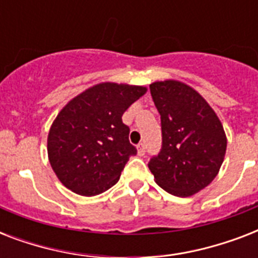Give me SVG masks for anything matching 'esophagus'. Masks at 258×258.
Listing matches in <instances>:
<instances>
[{"instance_id":"obj_1","label":"esophagus","mask_w":258,"mask_h":258,"mask_svg":"<svg viewBox=\"0 0 258 258\" xmlns=\"http://www.w3.org/2000/svg\"><path fill=\"white\" fill-rule=\"evenodd\" d=\"M137 150H138V154H139V155H145V151H146L145 143H139V145L137 146Z\"/></svg>"}]
</instances>
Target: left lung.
Returning a JSON list of instances; mask_svg holds the SVG:
<instances>
[{
  "instance_id": "obj_1",
  "label": "left lung",
  "mask_w": 258,
  "mask_h": 258,
  "mask_svg": "<svg viewBox=\"0 0 258 258\" xmlns=\"http://www.w3.org/2000/svg\"><path fill=\"white\" fill-rule=\"evenodd\" d=\"M161 113L162 150L149 163L154 179L176 197H190L220 171L228 139L214 109L200 92L179 80L150 84Z\"/></svg>"
}]
</instances>
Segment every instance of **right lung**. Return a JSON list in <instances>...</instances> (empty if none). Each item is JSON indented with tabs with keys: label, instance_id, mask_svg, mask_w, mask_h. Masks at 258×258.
Instances as JSON below:
<instances>
[{
	"label": "right lung",
	"instance_id": "right-lung-1",
	"mask_svg": "<svg viewBox=\"0 0 258 258\" xmlns=\"http://www.w3.org/2000/svg\"><path fill=\"white\" fill-rule=\"evenodd\" d=\"M147 87L104 82L71 99L50 125L48 159L58 180L79 196L93 197L112 187L135 155L121 116Z\"/></svg>",
	"mask_w": 258,
	"mask_h": 258
}]
</instances>
